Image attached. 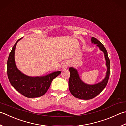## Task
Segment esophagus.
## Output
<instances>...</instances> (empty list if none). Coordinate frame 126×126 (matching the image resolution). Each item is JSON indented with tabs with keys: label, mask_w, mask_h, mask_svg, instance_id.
Here are the masks:
<instances>
[{
	"label": "esophagus",
	"mask_w": 126,
	"mask_h": 126,
	"mask_svg": "<svg viewBox=\"0 0 126 126\" xmlns=\"http://www.w3.org/2000/svg\"><path fill=\"white\" fill-rule=\"evenodd\" d=\"M68 64L66 63H64L63 64H62V69H66L68 67Z\"/></svg>",
	"instance_id": "34e87169"
}]
</instances>
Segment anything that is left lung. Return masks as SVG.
Returning a JSON list of instances; mask_svg holds the SVG:
<instances>
[{
    "label": "left lung",
    "mask_w": 126,
    "mask_h": 126,
    "mask_svg": "<svg viewBox=\"0 0 126 126\" xmlns=\"http://www.w3.org/2000/svg\"><path fill=\"white\" fill-rule=\"evenodd\" d=\"M91 41L92 43L97 44V46L104 52L106 60V65L107 66V71L105 78L102 82L97 84L89 85L86 84L81 81L75 69L71 67L69 68L70 75L69 79V88L70 92L74 97L81 99H91L99 94L107 86L110 75V63L107 50L103 44L97 39L92 37L91 38Z\"/></svg>",
    "instance_id": "1"
}]
</instances>
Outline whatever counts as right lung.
<instances>
[{
	"instance_id": "obj_1",
	"label": "right lung",
	"mask_w": 126,
	"mask_h": 126,
	"mask_svg": "<svg viewBox=\"0 0 126 126\" xmlns=\"http://www.w3.org/2000/svg\"><path fill=\"white\" fill-rule=\"evenodd\" d=\"M19 39L15 44L9 54L7 62V73L10 82L13 87L24 97L36 98L43 95L50 87L52 80L61 74L57 71L49 74L43 76L31 77L22 73L15 62V50Z\"/></svg>"
}]
</instances>
